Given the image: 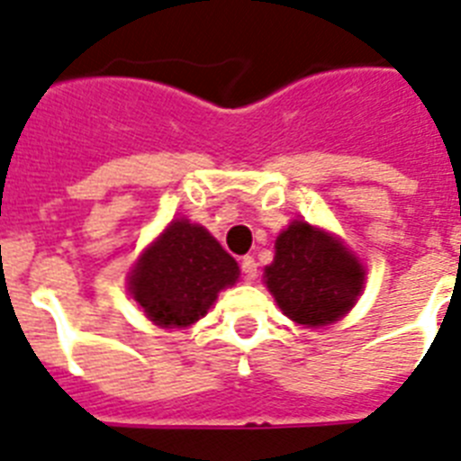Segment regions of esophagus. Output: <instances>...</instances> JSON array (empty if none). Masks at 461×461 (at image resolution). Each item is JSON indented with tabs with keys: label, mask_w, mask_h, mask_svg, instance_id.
I'll use <instances>...</instances> for the list:
<instances>
[{
	"label": "esophagus",
	"mask_w": 461,
	"mask_h": 461,
	"mask_svg": "<svg viewBox=\"0 0 461 461\" xmlns=\"http://www.w3.org/2000/svg\"><path fill=\"white\" fill-rule=\"evenodd\" d=\"M241 272H243V278H246L249 284H253L255 278H258V262H255V258H250V255H246V258H243Z\"/></svg>",
	"instance_id": "1"
}]
</instances>
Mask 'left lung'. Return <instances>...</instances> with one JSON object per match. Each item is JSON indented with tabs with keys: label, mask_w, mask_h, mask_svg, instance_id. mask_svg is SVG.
I'll use <instances>...</instances> for the list:
<instances>
[{
	"label": "left lung",
	"mask_w": 461,
	"mask_h": 461,
	"mask_svg": "<svg viewBox=\"0 0 461 461\" xmlns=\"http://www.w3.org/2000/svg\"><path fill=\"white\" fill-rule=\"evenodd\" d=\"M265 284L290 321L304 328L330 326L356 304L366 267L338 237L293 220L276 237Z\"/></svg>",
	"instance_id": "8db88e82"
}]
</instances>
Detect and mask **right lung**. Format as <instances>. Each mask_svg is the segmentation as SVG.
<instances>
[{
	"mask_svg": "<svg viewBox=\"0 0 461 461\" xmlns=\"http://www.w3.org/2000/svg\"><path fill=\"white\" fill-rule=\"evenodd\" d=\"M239 265L189 220H173L138 258L129 274V293L154 326L187 328L208 314L218 293L234 285Z\"/></svg>",
	"mask_w": 461,
	"mask_h": 461,
	"instance_id": "right-lung-1",
	"label": "right lung"
}]
</instances>
